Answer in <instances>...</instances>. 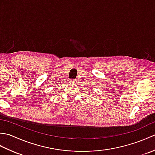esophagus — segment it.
<instances>
[{"instance_id":"obj_1","label":"esophagus","mask_w":155,"mask_h":155,"mask_svg":"<svg viewBox=\"0 0 155 155\" xmlns=\"http://www.w3.org/2000/svg\"><path fill=\"white\" fill-rule=\"evenodd\" d=\"M71 82H72V83H77V81H76V80H71Z\"/></svg>"}]
</instances>
